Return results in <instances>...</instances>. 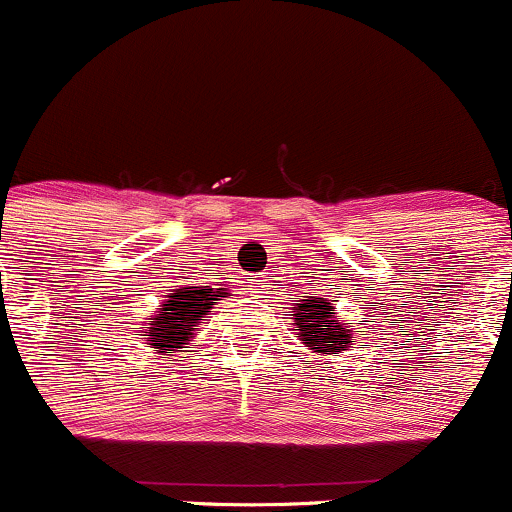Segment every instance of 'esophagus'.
I'll return each mask as SVG.
<instances>
[{
  "mask_svg": "<svg viewBox=\"0 0 512 512\" xmlns=\"http://www.w3.org/2000/svg\"><path fill=\"white\" fill-rule=\"evenodd\" d=\"M245 287L247 289H257V287H260V280H247Z\"/></svg>",
  "mask_w": 512,
  "mask_h": 512,
  "instance_id": "esophagus-1",
  "label": "esophagus"
}]
</instances>
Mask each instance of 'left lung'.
Instances as JSON below:
<instances>
[{"label": "left lung", "mask_w": 512, "mask_h": 512, "mask_svg": "<svg viewBox=\"0 0 512 512\" xmlns=\"http://www.w3.org/2000/svg\"><path fill=\"white\" fill-rule=\"evenodd\" d=\"M294 324L302 344L319 354H337L352 344V329L337 317V309L324 297H307L294 304Z\"/></svg>", "instance_id": "8db88e82"}]
</instances>
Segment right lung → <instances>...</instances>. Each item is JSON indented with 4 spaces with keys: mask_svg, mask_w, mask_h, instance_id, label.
<instances>
[{
    "mask_svg": "<svg viewBox=\"0 0 512 512\" xmlns=\"http://www.w3.org/2000/svg\"><path fill=\"white\" fill-rule=\"evenodd\" d=\"M225 297V289H205V287H180L168 294L160 312L156 314V322L143 329L141 337L153 349H163L165 354H173L175 349H183L193 339L195 327L200 324V317L213 309L215 299Z\"/></svg>",
    "mask_w": 512,
    "mask_h": 512,
    "instance_id": "right-lung-1",
    "label": "right lung"
}]
</instances>
